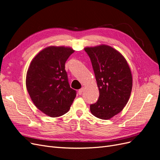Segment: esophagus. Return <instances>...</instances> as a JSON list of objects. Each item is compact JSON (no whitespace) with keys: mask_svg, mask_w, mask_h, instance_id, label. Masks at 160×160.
<instances>
[{"mask_svg":"<svg viewBox=\"0 0 160 160\" xmlns=\"http://www.w3.org/2000/svg\"><path fill=\"white\" fill-rule=\"evenodd\" d=\"M83 88H82V89H79V90L78 91V93H79V95H81V94H82V92H83Z\"/></svg>","mask_w":160,"mask_h":160,"instance_id":"obj_1","label":"esophagus"}]
</instances>
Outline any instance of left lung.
I'll use <instances>...</instances> for the list:
<instances>
[{
	"mask_svg": "<svg viewBox=\"0 0 160 160\" xmlns=\"http://www.w3.org/2000/svg\"><path fill=\"white\" fill-rule=\"evenodd\" d=\"M93 66L99 97L90 105L91 113L109 119L121 112L128 102L132 89V75L121 53L106 45L85 47Z\"/></svg>",
	"mask_w": 160,
	"mask_h": 160,
	"instance_id": "left-lung-1",
	"label": "left lung"
}]
</instances>
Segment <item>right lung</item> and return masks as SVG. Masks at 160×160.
<instances>
[{
  "mask_svg": "<svg viewBox=\"0 0 160 160\" xmlns=\"http://www.w3.org/2000/svg\"><path fill=\"white\" fill-rule=\"evenodd\" d=\"M71 47L50 46L33 58L26 76V86L37 108L51 118L70 109L76 91L70 88L65 64L74 52Z\"/></svg>",
  "mask_w": 160,
  "mask_h": 160,
  "instance_id": "add662e5",
  "label": "right lung"
}]
</instances>
